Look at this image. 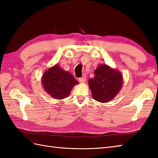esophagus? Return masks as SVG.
Here are the masks:
<instances>
[{
	"instance_id": "34e87169",
	"label": "esophagus",
	"mask_w": 158,
	"mask_h": 158,
	"mask_svg": "<svg viewBox=\"0 0 158 158\" xmlns=\"http://www.w3.org/2000/svg\"><path fill=\"white\" fill-rule=\"evenodd\" d=\"M85 80H86V75H85V74H84L82 77H80V78H79V82H81V83H84L85 81Z\"/></svg>"
}]
</instances>
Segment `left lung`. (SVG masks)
Here are the masks:
<instances>
[{
  "label": "left lung",
  "mask_w": 158,
  "mask_h": 158,
  "mask_svg": "<svg viewBox=\"0 0 158 158\" xmlns=\"http://www.w3.org/2000/svg\"><path fill=\"white\" fill-rule=\"evenodd\" d=\"M94 74L88 81L94 99L100 102L110 101L122 88V75L106 64L100 65L94 70Z\"/></svg>",
  "instance_id": "1"
}]
</instances>
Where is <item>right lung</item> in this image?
I'll return each instance as SVG.
<instances>
[{
    "label": "right lung",
    "mask_w": 158,
    "mask_h": 158,
    "mask_svg": "<svg viewBox=\"0 0 158 158\" xmlns=\"http://www.w3.org/2000/svg\"><path fill=\"white\" fill-rule=\"evenodd\" d=\"M42 83L45 91L56 99H63L70 94V91L78 81L68 72L57 64L43 74Z\"/></svg>",
    "instance_id": "right-lung-1"
}]
</instances>
